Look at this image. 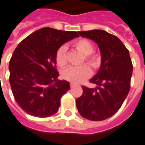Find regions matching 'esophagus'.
Segmentation results:
<instances>
[{"instance_id":"esophagus-1","label":"esophagus","mask_w":145,"mask_h":145,"mask_svg":"<svg viewBox=\"0 0 145 145\" xmlns=\"http://www.w3.org/2000/svg\"><path fill=\"white\" fill-rule=\"evenodd\" d=\"M74 86H76V84H74V83H71V88H74Z\"/></svg>"}]
</instances>
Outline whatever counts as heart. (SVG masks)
Here are the masks:
<instances>
[{"label":"heart","instance_id":"b5f03b06","mask_svg":"<svg viewBox=\"0 0 145 145\" xmlns=\"http://www.w3.org/2000/svg\"><path fill=\"white\" fill-rule=\"evenodd\" d=\"M74 47L84 56V60L93 68L96 69L101 65V57L97 54L93 53V44L86 39H80L74 43ZM67 48L61 46L56 53V62L58 66L64 67L67 64ZM91 74V70L88 65L82 64L80 66H70L62 72L63 78L72 83H81Z\"/></svg>","mask_w":145,"mask_h":145}]
</instances>
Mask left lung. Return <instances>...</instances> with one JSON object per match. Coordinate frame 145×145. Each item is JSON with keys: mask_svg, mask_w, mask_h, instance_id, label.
I'll return each instance as SVG.
<instances>
[{"mask_svg": "<svg viewBox=\"0 0 145 145\" xmlns=\"http://www.w3.org/2000/svg\"><path fill=\"white\" fill-rule=\"evenodd\" d=\"M78 34L97 44L101 63L91 79L97 86H82L83 94L76 100L77 108L84 118L103 121L118 111L130 91L133 66L129 51L118 37L105 31L92 30Z\"/></svg>", "mask_w": 145, "mask_h": 145, "instance_id": "8db88e82", "label": "left lung"}]
</instances>
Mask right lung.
<instances>
[{"mask_svg":"<svg viewBox=\"0 0 145 145\" xmlns=\"http://www.w3.org/2000/svg\"><path fill=\"white\" fill-rule=\"evenodd\" d=\"M79 35L51 27L39 29L23 40L10 60V84L18 105L32 116L47 118L57 112L61 98L70 89L58 80L56 53Z\"/></svg>","mask_w":145,"mask_h":145,"instance_id":"right-lung-1","label":"right lung"}]
</instances>
